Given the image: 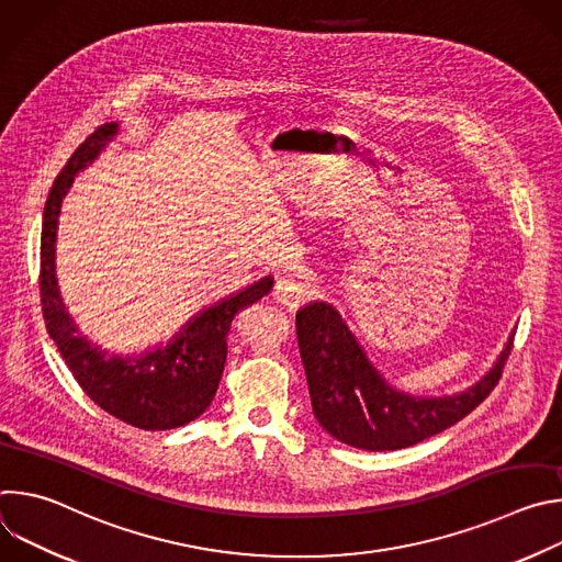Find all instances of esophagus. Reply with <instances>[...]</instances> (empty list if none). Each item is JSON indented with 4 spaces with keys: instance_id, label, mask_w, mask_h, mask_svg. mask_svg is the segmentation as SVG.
Instances as JSON below:
<instances>
[{
    "instance_id": "1",
    "label": "esophagus",
    "mask_w": 562,
    "mask_h": 562,
    "mask_svg": "<svg viewBox=\"0 0 562 562\" xmlns=\"http://www.w3.org/2000/svg\"><path fill=\"white\" fill-rule=\"evenodd\" d=\"M313 293H315V284L295 273H286V276L278 278L276 289H273L276 300L289 311H297L304 302H308L313 297Z\"/></svg>"
}]
</instances>
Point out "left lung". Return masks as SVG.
<instances>
[{"instance_id": "obj_1", "label": "left lung", "mask_w": 562, "mask_h": 562, "mask_svg": "<svg viewBox=\"0 0 562 562\" xmlns=\"http://www.w3.org/2000/svg\"><path fill=\"white\" fill-rule=\"evenodd\" d=\"M295 327L313 416L336 440L364 451L412 447L469 416L498 384L514 347L509 338L494 369L464 393L414 397L382 380L331 304H306Z\"/></svg>"}]
</instances>
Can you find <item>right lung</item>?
<instances>
[{
	"instance_id": "add662e5",
	"label": "right lung",
	"mask_w": 562,
	"mask_h": 562,
	"mask_svg": "<svg viewBox=\"0 0 562 562\" xmlns=\"http://www.w3.org/2000/svg\"><path fill=\"white\" fill-rule=\"evenodd\" d=\"M115 131L117 124L98 126L75 148L48 191L40 245L42 315L61 360L98 407L131 427L167 431L184 427L206 412L224 371L226 338L233 317L265 297L273 280L262 278L249 289L206 308L169 347L137 358L109 356L85 336H79L57 293L53 269L55 224L59 202L72 176L91 162Z\"/></svg>"
}]
</instances>
